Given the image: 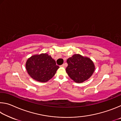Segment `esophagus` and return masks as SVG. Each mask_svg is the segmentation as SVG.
<instances>
[{
	"label": "esophagus",
	"mask_w": 121,
	"mask_h": 121,
	"mask_svg": "<svg viewBox=\"0 0 121 121\" xmlns=\"http://www.w3.org/2000/svg\"><path fill=\"white\" fill-rule=\"evenodd\" d=\"M60 67H65V65L63 64V65H61Z\"/></svg>",
	"instance_id": "34e87169"
}]
</instances>
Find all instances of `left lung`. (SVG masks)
<instances>
[{"label": "left lung", "instance_id": "obj_1", "mask_svg": "<svg viewBox=\"0 0 121 121\" xmlns=\"http://www.w3.org/2000/svg\"><path fill=\"white\" fill-rule=\"evenodd\" d=\"M65 69L67 74L75 82L82 83L91 76L95 71V65L91 59L79 54H74L67 61Z\"/></svg>", "mask_w": 121, "mask_h": 121}]
</instances>
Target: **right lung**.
Instances as JSON below:
<instances>
[{
	"label": "right lung",
	"instance_id": "add662e5",
	"mask_svg": "<svg viewBox=\"0 0 121 121\" xmlns=\"http://www.w3.org/2000/svg\"><path fill=\"white\" fill-rule=\"evenodd\" d=\"M26 66L31 77L40 82H46L52 78L59 68L56 61L46 53L30 57Z\"/></svg>",
	"mask_w": 121,
	"mask_h": 121
}]
</instances>
